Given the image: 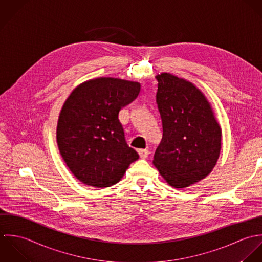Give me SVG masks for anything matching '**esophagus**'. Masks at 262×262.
Segmentation results:
<instances>
[{"mask_svg": "<svg viewBox=\"0 0 262 262\" xmlns=\"http://www.w3.org/2000/svg\"><path fill=\"white\" fill-rule=\"evenodd\" d=\"M139 155L142 159H146L150 155V151L148 149H141L139 150Z\"/></svg>", "mask_w": 262, "mask_h": 262, "instance_id": "1", "label": "esophagus"}]
</instances>
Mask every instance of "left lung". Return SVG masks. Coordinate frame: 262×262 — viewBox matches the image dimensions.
Masks as SVG:
<instances>
[{
	"instance_id": "8db88e82",
	"label": "left lung",
	"mask_w": 262,
	"mask_h": 262,
	"mask_svg": "<svg viewBox=\"0 0 262 262\" xmlns=\"http://www.w3.org/2000/svg\"><path fill=\"white\" fill-rule=\"evenodd\" d=\"M156 79L163 137L153 163L168 184L184 188L206 178L214 167L221 151V127L194 85L167 73Z\"/></svg>"
}]
</instances>
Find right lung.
Listing matches in <instances>:
<instances>
[{
  "label": "right lung",
  "instance_id": "add662e5",
  "mask_svg": "<svg viewBox=\"0 0 262 262\" xmlns=\"http://www.w3.org/2000/svg\"><path fill=\"white\" fill-rule=\"evenodd\" d=\"M140 90L138 82L98 78L79 85L66 100L56 141L67 166L84 184L109 187L139 159L126 144L118 113Z\"/></svg>",
  "mask_w": 262,
  "mask_h": 262
}]
</instances>
